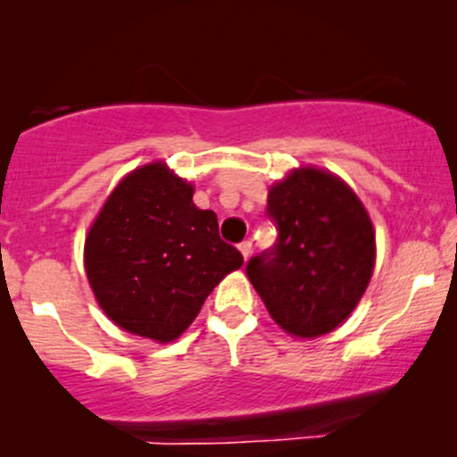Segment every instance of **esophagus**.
Masks as SVG:
<instances>
[{
    "label": "esophagus",
    "mask_w": 457,
    "mask_h": 457,
    "mask_svg": "<svg viewBox=\"0 0 457 457\" xmlns=\"http://www.w3.org/2000/svg\"><path fill=\"white\" fill-rule=\"evenodd\" d=\"M238 249H240V253H243V258L249 260L251 251H253V245H251V240H243V243L238 245Z\"/></svg>",
    "instance_id": "1"
}]
</instances>
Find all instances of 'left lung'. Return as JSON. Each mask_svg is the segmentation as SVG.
<instances>
[{
    "label": "left lung",
    "mask_w": 457,
    "mask_h": 457,
    "mask_svg": "<svg viewBox=\"0 0 457 457\" xmlns=\"http://www.w3.org/2000/svg\"><path fill=\"white\" fill-rule=\"evenodd\" d=\"M266 214L275 246L246 264L266 309L286 333L320 337L359 305L376 262V234L354 191L316 167L270 187Z\"/></svg>",
    "instance_id": "8db88e82"
}]
</instances>
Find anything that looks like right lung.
<instances>
[{
    "instance_id": "1",
    "label": "right lung",
    "mask_w": 457,
    "mask_h": 457,
    "mask_svg": "<svg viewBox=\"0 0 457 457\" xmlns=\"http://www.w3.org/2000/svg\"><path fill=\"white\" fill-rule=\"evenodd\" d=\"M86 272L120 328L174 342L243 255L219 236L217 214L193 204V187L165 162L120 180L86 238Z\"/></svg>"
}]
</instances>
